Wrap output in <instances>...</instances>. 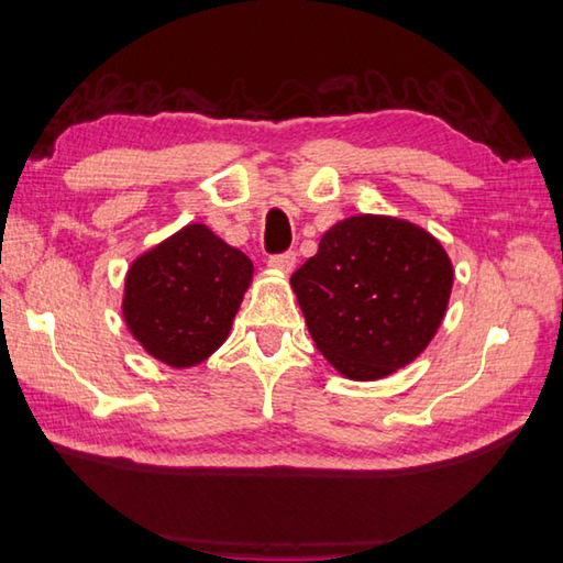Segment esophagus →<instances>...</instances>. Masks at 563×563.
<instances>
[{
	"label": "esophagus",
	"instance_id": "34e87169",
	"mask_svg": "<svg viewBox=\"0 0 563 563\" xmlns=\"http://www.w3.org/2000/svg\"><path fill=\"white\" fill-rule=\"evenodd\" d=\"M268 266H271L273 271L288 275V273H292V268H295V253H280V256H271V258H268Z\"/></svg>",
	"mask_w": 563,
	"mask_h": 563
}]
</instances>
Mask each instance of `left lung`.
<instances>
[{"label": "left lung", "mask_w": 563, "mask_h": 563, "mask_svg": "<svg viewBox=\"0 0 563 563\" xmlns=\"http://www.w3.org/2000/svg\"><path fill=\"white\" fill-rule=\"evenodd\" d=\"M290 285L319 354L349 380H378L434 339L454 266L427 229L354 214L327 231Z\"/></svg>", "instance_id": "1"}]
</instances>
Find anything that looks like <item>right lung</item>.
Returning <instances> with one entry per match:
<instances>
[{
  "mask_svg": "<svg viewBox=\"0 0 563 563\" xmlns=\"http://www.w3.org/2000/svg\"><path fill=\"white\" fill-rule=\"evenodd\" d=\"M253 263L207 224H187L131 261L121 314L148 356L192 368L224 344Z\"/></svg>",
  "mask_w": 563,
  "mask_h": 563,
  "instance_id": "right-lung-1",
  "label": "right lung"
}]
</instances>
